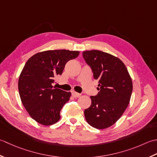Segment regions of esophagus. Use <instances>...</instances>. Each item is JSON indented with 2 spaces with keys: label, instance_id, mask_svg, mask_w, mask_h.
Listing matches in <instances>:
<instances>
[{
  "label": "esophagus",
  "instance_id": "1",
  "mask_svg": "<svg viewBox=\"0 0 157 157\" xmlns=\"http://www.w3.org/2000/svg\"><path fill=\"white\" fill-rule=\"evenodd\" d=\"M72 96L74 98H78L80 96V94H78V93L76 92V91H72Z\"/></svg>",
  "mask_w": 157,
  "mask_h": 157
}]
</instances>
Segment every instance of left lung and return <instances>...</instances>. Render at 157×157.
<instances>
[{"label":"left lung","mask_w":157,"mask_h":157,"mask_svg":"<svg viewBox=\"0 0 157 157\" xmlns=\"http://www.w3.org/2000/svg\"><path fill=\"white\" fill-rule=\"evenodd\" d=\"M83 58L98 81V94L91 96L90 107L85 110L87 122L103 129L119 120L129 104L133 91L132 78L119 58L98 50L85 51Z\"/></svg>","instance_id":"8db88e82"}]
</instances>
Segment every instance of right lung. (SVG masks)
Listing matches in <instances>:
<instances>
[{"label":"right lung","instance_id":"add662e5","mask_svg":"<svg viewBox=\"0 0 157 157\" xmlns=\"http://www.w3.org/2000/svg\"><path fill=\"white\" fill-rule=\"evenodd\" d=\"M78 55L77 51L49 50L34 54L25 63L19 77V93L25 110L37 123L52 125L60 119V111L71 93L52 84L66 63Z\"/></svg>","mask_w":157,"mask_h":157}]
</instances>
